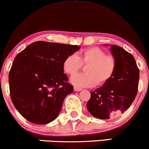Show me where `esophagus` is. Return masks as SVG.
Masks as SVG:
<instances>
[{"label":"esophagus","mask_w":149,"mask_h":149,"mask_svg":"<svg viewBox=\"0 0 149 149\" xmlns=\"http://www.w3.org/2000/svg\"><path fill=\"white\" fill-rule=\"evenodd\" d=\"M74 90L75 91H81V88H79V87H77V86H74Z\"/></svg>","instance_id":"obj_1"}]
</instances>
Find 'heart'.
<instances>
[{"label": "heart", "instance_id": "b5f03b06", "mask_svg": "<svg viewBox=\"0 0 149 149\" xmlns=\"http://www.w3.org/2000/svg\"><path fill=\"white\" fill-rule=\"evenodd\" d=\"M83 65L85 73L74 74L71 81L79 87L103 86L113 78L117 68V61L113 54H106L100 47H93L81 51L78 56L70 54L63 63V70L72 75L79 70Z\"/></svg>", "mask_w": 149, "mask_h": 149}]
</instances>
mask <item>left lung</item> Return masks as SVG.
Wrapping results in <instances>:
<instances>
[{
    "instance_id": "obj_1",
    "label": "left lung",
    "mask_w": 149,
    "mask_h": 149,
    "mask_svg": "<svg viewBox=\"0 0 149 149\" xmlns=\"http://www.w3.org/2000/svg\"><path fill=\"white\" fill-rule=\"evenodd\" d=\"M111 50L117 61L115 74L108 83L91 92L86 106L93 116L101 119L127 111L138 91L139 70L135 58L118 45H111Z\"/></svg>"
}]
</instances>
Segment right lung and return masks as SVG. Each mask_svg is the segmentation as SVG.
Instances as JSON below:
<instances>
[{
    "label": "right lung",
    "mask_w": 149,
    "mask_h": 149,
    "mask_svg": "<svg viewBox=\"0 0 149 149\" xmlns=\"http://www.w3.org/2000/svg\"><path fill=\"white\" fill-rule=\"evenodd\" d=\"M79 49L41 41L16 55L9 72V86L13 104L24 118L46 124L57 117L65 97L73 92L63 73V61Z\"/></svg>",
    "instance_id": "obj_1"
}]
</instances>
